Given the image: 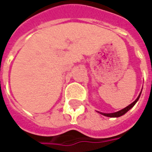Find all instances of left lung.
Instances as JSON below:
<instances>
[{
	"instance_id": "obj_1",
	"label": "left lung",
	"mask_w": 152,
	"mask_h": 152,
	"mask_svg": "<svg viewBox=\"0 0 152 152\" xmlns=\"http://www.w3.org/2000/svg\"><path fill=\"white\" fill-rule=\"evenodd\" d=\"M140 94H141V92H140V95L138 96V98L136 99L134 102L132 103V104H130L128 105L127 107H125L124 109L121 110H119V111H117V112H114V113H102V112H99V113L102 114V115H105V116H108V117H119V116H121V115H124L126 112H128L129 110L131 109V108L136 103H137V101L139 100V99H140Z\"/></svg>"
}]
</instances>
